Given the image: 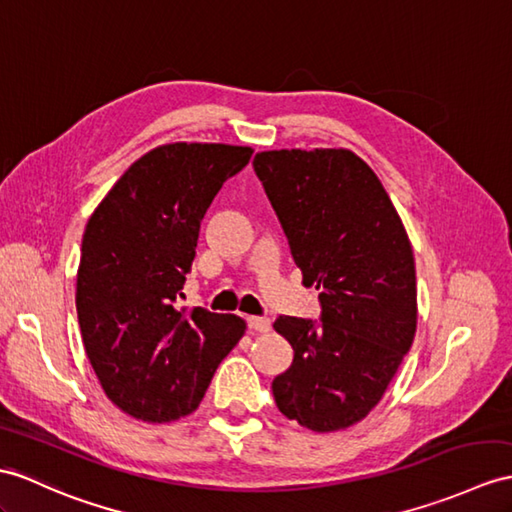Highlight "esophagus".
<instances>
[{
	"instance_id": "34e87169",
	"label": "esophagus",
	"mask_w": 512,
	"mask_h": 512,
	"mask_svg": "<svg viewBox=\"0 0 512 512\" xmlns=\"http://www.w3.org/2000/svg\"><path fill=\"white\" fill-rule=\"evenodd\" d=\"M247 328L254 332H269L271 330V321L267 317H247Z\"/></svg>"
}]
</instances>
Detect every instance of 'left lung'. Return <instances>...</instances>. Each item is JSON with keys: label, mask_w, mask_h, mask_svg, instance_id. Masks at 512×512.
Segmentation results:
<instances>
[{"label": "left lung", "mask_w": 512, "mask_h": 512, "mask_svg": "<svg viewBox=\"0 0 512 512\" xmlns=\"http://www.w3.org/2000/svg\"><path fill=\"white\" fill-rule=\"evenodd\" d=\"M254 171L321 304L319 321L273 323L293 347L273 397L308 430L350 428L382 400L413 345V247L382 182L350 149L260 152Z\"/></svg>", "instance_id": "1"}]
</instances>
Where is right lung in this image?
I'll list each match as a JSON object with an SVG mask.
<instances>
[{"instance_id":"right-lung-1","label":"right lung","mask_w":512,"mask_h":512,"mask_svg":"<svg viewBox=\"0 0 512 512\" xmlns=\"http://www.w3.org/2000/svg\"><path fill=\"white\" fill-rule=\"evenodd\" d=\"M252 149L171 143L139 158L95 208L82 236L78 321L108 400L149 423L202 402L245 321L180 306L199 226Z\"/></svg>"}]
</instances>
